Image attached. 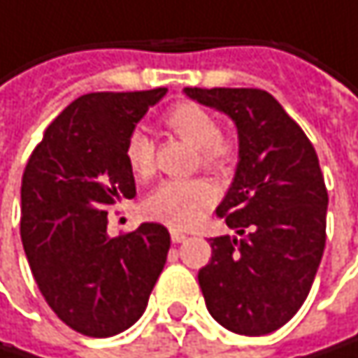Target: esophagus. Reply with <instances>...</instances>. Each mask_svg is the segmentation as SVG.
I'll return each instance as SVG.
<instances>
[{
    "label": "esophagus",
    "mask_w": 358,
    "mask_h": 358,
    "mask_svg": "<svg viewBox=\"0 0 358 358\" xmlns=\"http://www.w3.org/2000/svg\"><path fill=\"white\" fill-rule=\"evenodd\" d=\"M171 240H173L175 244H181V242H185V240H187V236H185V234H181V231H177V229H173V231H171Z\"/></svg>",
    "instance_id": "1"
}]
</instances>
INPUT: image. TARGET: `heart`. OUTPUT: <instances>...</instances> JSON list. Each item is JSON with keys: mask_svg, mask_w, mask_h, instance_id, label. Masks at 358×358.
I'll return each mask as SVG.
<instances>
[{"mask_svg": "<svg viewBox=\"0 0 358 358\" xmlns=\"http://www.w3.org/2000/svg\"><path fill=\"white\" fill-rule=\"evenodd\" d=\"M166 127L183 141L198 150V160L204 169H223L234 145L221 135L217 118L198 103H179L164 116ZM124 158L137 177H148L154 171V143L145 131L135 129L127 137ZM215 189L200 179L192 181H162L143 202V213L175 229L196 225L204 210L213 204Z\"/></svg>", "mask_w": 358, "mask_h": 358, "instance_id": "1", "label": "heart"}]
</instances>
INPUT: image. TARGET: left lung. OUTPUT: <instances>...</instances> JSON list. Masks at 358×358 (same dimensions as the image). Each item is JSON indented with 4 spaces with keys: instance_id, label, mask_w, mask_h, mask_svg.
Masks as SVG:
<instances>
[{
    "instance_id": "obj_1",
    "label": "left lung",
    "mask_w": 358,
    "mask_h": 358,
    "mask_svg": "<svg viewBox=\"0 0 358 358\" xmlns=\"http://www.w3.org/2000/svg\"><path fill=\"white\" fill-rule=\"evenodd\" d=\"M183 93L227 114L238 129V166L217 215L236 236L210 240L198 281L206 308L225 329L265 336L306 300L325 248L327 189L304 131L263 90Z\"/></svg>"
}]
</instances>
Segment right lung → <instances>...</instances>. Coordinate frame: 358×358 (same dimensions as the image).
Segmentation results:
<instances>
[{"instance_id":"right-lung-1","label":"right lung","mask_w":358,"mask_h":358,"mask_svg":"<svg viewBox=\"0 0 358 358\" xmlns=\"http://www.w3.org/2000/svg\"><path fill=\"white\" fill-rule=\"evenodd\" d=\"M164 95H81L45 129L22 175L20 238L33 277L52 310L91 338L129 329L166 263L171 236L158 223L108 236V206L135 198L127 137Z\"/></svg>"}]
</instances>
